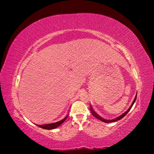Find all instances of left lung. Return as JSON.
<instances>
[{"label": "left lung", "mask_w": 154, "mask_h": 154, "mask_svg": "<svg viewBox=\"0 0 154 154\" xmlns=\"http://www.w3.org/2000/svg\"><path fill=\"white\" fill-rule=\"evenodd\" d=\"M136 99H137V95H136V96H135V98H134V100H133V102H132V105H131V106H130V108L128 109V110L125 112L124 113H123L122 115V116H119L118 118H116V119H111V120H108V119H103V118H101V117H100L98 116V114H96L94 111L93 110H92V107H90L91 108V112H92V115L94 116L95 117V118H96L97 119H100V120H101L102 122H105V123H110V122H117V121H118V120H119V119H121L122 118H123L124 117L126 116V115L129 112V111L130 110V109H131V108H132V106H133V105H134V102H135V100H136Z\"/></svg>", "instance_id": "8db88e82"}]
</instances>
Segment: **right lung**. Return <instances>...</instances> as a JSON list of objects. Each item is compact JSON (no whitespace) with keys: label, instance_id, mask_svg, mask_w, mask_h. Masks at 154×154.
Masks as SVG:
<instances>
[{"label":"right lung","instance_id":"right-lung-1","mask_svg":"<svg viewBox=\"0 0 154 154\" xmlns=\"http://www.w3.org/2000/svg\"><path fill=\"white\" fill-rule=\"evenodd\" d=\"M67 118V116L66 118H64L63 119H62L61 121H59L58 122H56V123H53V124H45V125H38V126L41 127V128L43 129H46V130H51V129H54L56 128L59 126L63 123V122L66 120V119Z\"/></svg>","mask_w":154,"mask_h":154}]
</instances>
